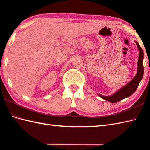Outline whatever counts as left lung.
<instances>
[{"label": "left lung", "mask_w": 150, "mask_h": 150, "mask_svg": "<svg viewBox=\"0 0 150 150\" xmlns=\"http://www.w3.org/2000/svg\"><path fill=\"white\" fill-rule=\"evenodd\" d=\"M139 51V55L137 62V71L136 75L132 80L129 82L126 85L124 86L119 90H118L113 95H109V96H104L100 94H98V96L103 98L104 100L112 103H116L121 100L124 99L126 97H128L134 93L137 88L138 86L141 81L144 74V67H143V58H144V53L142 48L140 46L139 43L135 41Z\"/></svg>", "instance_id": "left-lung-1"}]
</instances>
